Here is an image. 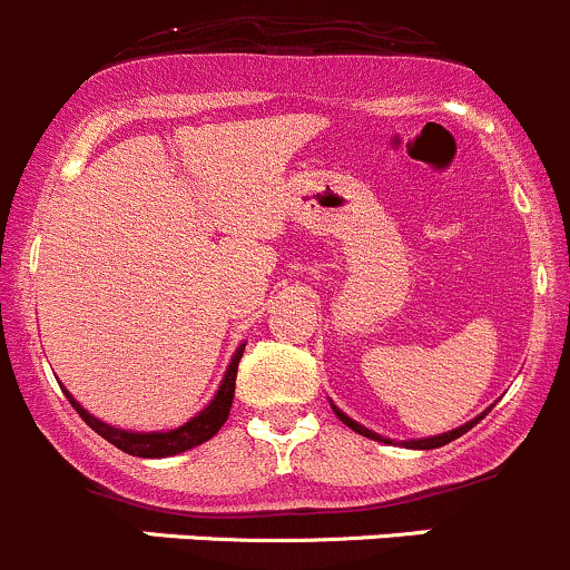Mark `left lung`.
Here are the masks:
<instances>
[{
    "mask_svg": "<svg viewBox=\"0 0 570 570\" xmlns=\"http://www.w3.org/2000/svg\"><path fill=\"white\" fill-rule=\"evenodd\" d=\"M334 414H337L340 420H343L345 425L351 428V431L362 433V436H367V439H375V442H386V444H390V439H381L379 433L367 431V428H362L360 422H354V420H351V416H345L343 412H340V409H334ZM478 420H480V416H478ZM478 420L466 422V425L455 428V431H450V433H442V436H431V439H416V442H406V448H412V450H433V448H442V444H450V442H453V439L463 436V433H466L469 428H474V425H478Z\"/></svg>",
    "mask_w": 570,
    "mask_h": 570,
    "instance_id": "left-lung-1",
    "label": "left lung"
}]
</instances>
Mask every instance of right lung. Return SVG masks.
<instances>
[{"mask_svg": "<svg viewBox=\"0 0 570 570\" xmlns=\"http://www.w3.org/2000/svg\"><path fill=\"white\" fill-rule=\"evenodd\" d=\"M242 354H244V345L236 351V356H233L230 367H227V373H225V381H222V386H219V392H216L214 401H210L197 416H191L186 425L175 428V431H167V433L120 431V428H111V425H107V422H101V420H96L92 414H87L85 409H81L79 403L68 395V392H66V397L70 401V406L79 412L81 420H85L87 425L98 433V436L107 439L109 444H115V448L122 450V453L139 455V459H164V455H178V453H184V450H191V448H197V444L208 442V439L214 436L222 425H225L227 414H230V406H233V395H236V373H238V362H242Z\"/></svg>", "mask_w": 570, "mask_h": 570, "instance_id": "add662e5", "label": "right lung"}]
</instances>
